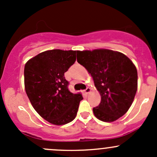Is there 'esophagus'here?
I'll use <instances>...</instances> for the list:
<instances>
[{
  "mask_svg": "<svg viewBox=\"0 0 157 157\" xmlns=\"http://www.w3.org/2000/svg\"><path fill=\"white\" fill-rule=\"evenodd\" d=\"M90 92H91V89L89 88V87H87L86 89V90H84V93H86V94H88V93H90Z\"/></svg>",
  "mask_w": 157,
  "mask_h": 157,
  "instance_id": "34e87169",
  "label": "esophagus"
}]
</instances>
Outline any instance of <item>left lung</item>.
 I'll use <instances>...</instances> for the list:
<instances>
[{"label": "left lung", "mask_w": 157, "mask_h": 157, "mask_svg": "<svg viewBox=\"0 0 157 157\" xmlns=\"http://www.w3.org/2000/svg\"><path fill=\"white\" fill-rule=\"evenodd\" d=\"M77 62L93 77L101 96L93 108L94 115L105 122L123 116L131 107L137 90V71L125 55L117 51L99 48L78 51Z\"/></svg>", "instance_id": "obj_1"}]
</instances>
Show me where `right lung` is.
<instances>
[{"mask_svg": "<svg viewBox=\"0 0 157 157\" xmlns=\"http://www.w3.org/2000/svg\"><path fill=\"white\" fill-rule=\"evenodd\" d=\"M78 51L53 49L41 52L25 64L24 85L32 105L55 125L71 122L77 116L81 93H72L64 73L74 64Z\"/></svg>", "mask_w": 157, "mask_h": 157, "instance_id": "add662e5", "label": "right lung"}]
</instances>
